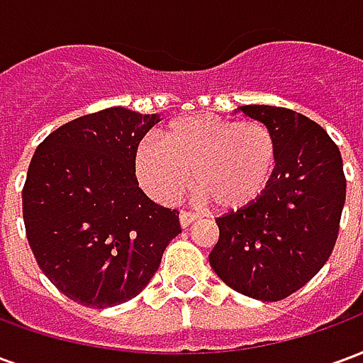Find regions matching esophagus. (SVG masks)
I'll list each match as a JSON object with an SVG mask.
<instances>
[{
  "instance_id": "esophagus-1",
  "label": "esophagus",
  "mask_w": 363,
  "mask_h": 363,
  "mask_svg": "<svg viewBox=\"0 0 363 363\" xmlns=\"http://www.w3.org/2000/svg\"><path fill=\"white\" fill-rule=\"evenodd\" d=\"M196 220H198V213H194V212H181V216H179L181 228H189L190 223Z\"/></svg>"
}]
</instances>
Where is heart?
Instances as JSON below:
<instances>
[{
  "instance_id": "1",
  "label": "heart",
  "mask_w": 363,
  "mask_h": 363,
  "mask_svg": "<svg viewBox=\"0 0 363 363\" xmlns=\"http://www.w3.org/2000/svg\"><path fill=\"white\" fill-rule=\"evenodd\" d=\"M278 165L272 130L257 122L192 114L173 120L159 142L138 150V177L151 194L173 202L192 182L200 200L237 210L259 200Z\"/></svg>"
}]
</instances>
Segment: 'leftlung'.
Listing matches in <instances>:
<instances>
[{"label":"left lung","instance_id":"1","mask_svg":"<svg viewBox=\"0 0 363 363\" xmlns=\"http://www.w3.org/2000/svg\"><path fill=\"white\" fill-rule=\"evenodd\" d=\"M272 130L278 165L264 194L216 220L210 264L243 296L280 301L303 288L335 249L344 200L342 157L323 128L281 106L245 104Z\"/></svg>","mask_w":363,"mask_h":363}]
</instances>
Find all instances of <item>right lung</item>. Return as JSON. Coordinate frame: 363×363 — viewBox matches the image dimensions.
Here are the masks:
<instances>
[{
	"mask_svg": "<svg viewBox=\"0 0 363 363\" xmlns=\"http://www.w3.org/2000/svg\"><path fill=\"white\" fill-rule=\"evenodd\" d=\"M159 114L124 106L54 130L28 165L23 220L33 255L56 288L104 309L142 291L157 272L179 212L155 204L135 179V153Z\"/></svg>",
	"mask_w": 363,
	"mask_h": 363,
	"instance_id": "obj_1",
	"label": "right lung"
}]
</instances>
